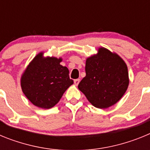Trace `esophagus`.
<instances>
[{
	"label": "esophagus",
	"mask_w": 150,
	"mask_h": 150,
	"mask_svg": "<svg viewBox=\"0 0 150 150\" xmlns=\"http://www.w3.org/2000/svg\"><path fill=\"white\" fill-rule=\"evenodd\" d=\"M79 83V79H74V84L76 85V86H78Z\"/></svg>",
	"instance_id": "34e87169"
}]
</instances>
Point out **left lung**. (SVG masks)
<instances>
[{"mask_svg": "<svg viewBox=\"0 0 150 150\" xmlns=\"http://www.w3.org/2000/svg\"><path fill=\"white\" fill-rule=\"evenodd\" d=\"M86 76L78 88L94 107L106 109L122 98L129 85L126 63L116 52L99 47L86 61Z\"/></svg>", "mask_w": 150, "mask_h": 150, "instance_id": "left-lung-1", "label": "left lung"}]
</instances>
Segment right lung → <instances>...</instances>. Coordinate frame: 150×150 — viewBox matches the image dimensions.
Listing matches in <instances>:
<instances>
[{"label":"right lung","instance_id":"right-lung-1","mask_svg":"<svg viewBox=\"0 0 150 150\" xmlns=\"http://www.w3.org/2000/svg\"><path fill=\"white\" fill-rule=\"evenodd\" d=\"M43 54L40 52L36 55L22 73L21 88L34 106L50 109L59 103L74 81L69 77L68 68L60 64L62 58Z\"/></svg>","mask_w":150,"mask_h":150}]
</instances>
